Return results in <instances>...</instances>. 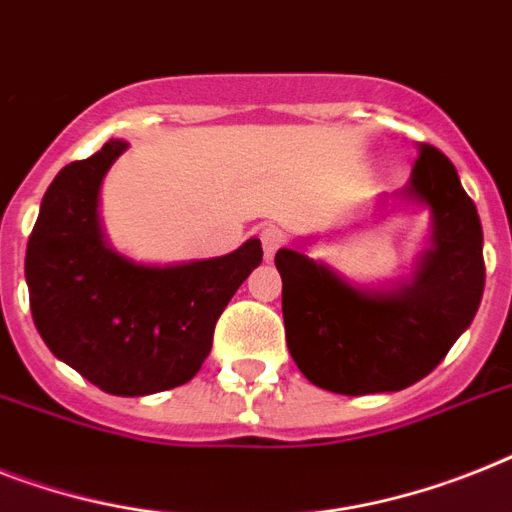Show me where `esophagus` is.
<instances>
[{"label":"esophagus","instance_id":"esophagus-1","mask_svg":"<svg viewBox=\"0 0 512 512\" xmlns=\"http://www.w3.org/2000/svg\"><path fill=\"white\" fill-rule=\"evenodd\" d=\"M260 242H263L265 260H273V255H276L281 242H284V236H281V231H278L276 226H265L263 231H260Z\"/></svg>","mask_w":512,"mask_h":512}]
</instances>
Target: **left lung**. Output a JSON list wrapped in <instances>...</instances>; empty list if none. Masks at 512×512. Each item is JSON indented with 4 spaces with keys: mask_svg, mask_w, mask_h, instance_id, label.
I'll return each instance as SVG.
<instances>
[{
    "mask_svg": "<svg viewBox=\"0 0 512 512\" xmlns=\"http://www.w3.org/2000/svg\"><path fill=\"white\" fill-rule=\"evenodd\" d=\"M392 197L431 215L429 247L405 281L357 286L305 249L276 252L286 347L302 376L328 392H400L421 381L481 305L484 234L455 165L421 144L413 176ZM386 199L381 194L378 205Z\"/></svg>",
    "mask_w": 512,
    "mask_h": 512,
    "instance_id": "obj_1",
    "label": "left lung"
}]
</instances>
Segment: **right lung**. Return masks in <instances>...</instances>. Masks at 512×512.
Here are the masks:
<instances>
[{
  "label": "right lung",
  "mask_w": 512,
  "mask_h": 512,
  "mask_svg": "<svg viewBox=\"0 0 512 512\" xmlns=\"http://www.w3.org/2000/svg\"><path fill=\"white\" fill-rule=\"evenodd\" d=\"M128 141L70 162L41 199L26 252L33 323L52 355L102 392L144 397L197 376L228 299L263 263L260 239L231 255L136 263L112 247L99 191Z\"/></svg>",
  "instance_id": "obj_1"
}]
</instances>
